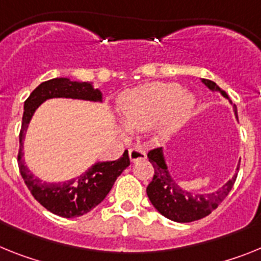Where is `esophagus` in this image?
I'll return each instance as SVG.
<instances>
[{"mask_svg": "<svg viewBox=\"0 0 261 261\" xmlns=\"http://www.w3.org/2000/svg\"><path fill=\"white\" fill-rule=\"evenodd\" d=\"M128 155H130V160L133 163L138 162V160H144L146 159V151L140 147H134L128 151Z\"/></svg>", "mask_w": 261, "mask_h": 261, "instance_id": "34e87169", "label": "esophagus"}]
</instances>
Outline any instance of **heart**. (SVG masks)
I'll list each match as a JSON object with an SVG mask.
<instances>
[{
    "mask_svg": "<svg viewBox=\"0 0 261 261\" xmlns=\"http://www.w3.org/2000/svg\"><path fill=\"white\" fill-rule=\"evenodd\" d=\"M196 106V97L174 83H151L119 97L124 126L143 131L156 126L159 137L168 138L184 124Z\"/></svg>",
    "mask_w": 261,
    "mask_h": 261,
    "instance_id": "heart-1",
    "label": "heart"
}]
</instances>
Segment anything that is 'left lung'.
<instances>
[{"instance_id": "1", "label": "left lung", "mask_w": 261, "mask_h": 261, "mask_svg": "<svg viewBox=\"0 0 261 261\" xmlns=\"http://www.w3.org/2000/svg\"><path fill=\"white\" fill-rule=\"evenodd\" d=\"M202 83L210 90L219 92L222 96L228 98L226 92H223L214 81L202 79ZM234 113L238 119V110L235 105ZM147 156L155 171L152 181L147 187V196L160 214L164 215L165 218L180 223L198 221L209 215L227 197L237 180V174H234L232 178H230L223 187L213 193H194L185 188H181L173 180L168 171V165L165 163L163 148L151 149Z\"/></svg>"}]
</instances>
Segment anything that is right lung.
Instances as JSON below:
<instances>
[{
	"instance_id": "1",
	"label": "right lung",
	"mask_w": 261,
	"mask_h": 261,
	"mask_svg": "<svg viewBox=\"0 0 261 261\" xmlns=\"http://www.w3.org/2000/svg\"><path fill=\"white\" fill-rule=\"evenodd\" d=\"M49 98H73L102 102V93L99 89H94L92 83H80L69 80L67 77H56L36 87L24 101L18 152V167L24 184L34 198L48 212L63 218H74L87 214L102 202L112 190L118 176L130 165V158L126 149L118 160L96 163L80 176L63 182H47L34 176L22 159L24 134L36 109Z\"/></svg>"
}]
</instances>
